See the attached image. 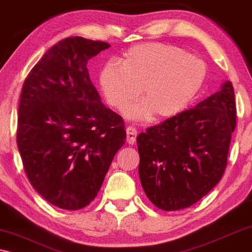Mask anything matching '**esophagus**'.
I'll list each match as a JSON object with an SVG mask.
<instances>
[{
	"mask_svg": "<svg viewBox=\"0 0 252 252\" xmlns=\"http://www.w3.org/2000/svg\"><path fill=\"white\" fill-rule=\"evenodd\" d=\"M126 136H127V142L129 144H133L136 141V136H137V130L134 128L133 126L127 127L126 129Z\"/></svg>",
	"mask_w": 252,
	"mask_h": 252,
	"instance_id": "34e87169",
	"label": "esophagus"
}]
</instances>
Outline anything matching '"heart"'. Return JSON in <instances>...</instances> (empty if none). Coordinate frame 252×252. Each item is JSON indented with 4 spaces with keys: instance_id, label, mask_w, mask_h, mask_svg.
<instances>
[{
    "instance_id": "heart-1",
    "label": "heart",
    "mask_w": 252,
    "mask_h": 252,
    "mask_svg": "<svg viewBox=\"0 0 252 252\" xmlns=\"http://www.w3.org/2000/svg\"><path fill=\"white\" fill-rule=\"evenodd\" d=\"M205 63L174 46L142 43L129 48L99 72V86L111 108L122 110L142 93L143 98L125 110L130 119L167 118L182 111L201 89ZM143 89L141 90L140 87Z\"/></svg>"
}]
</instances>
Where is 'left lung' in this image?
Wrapping results in <instances>:
<instances>
[{
  "label": "left lung",
  "mask_w": 252,
  "mask_h": 252,
  "mask_svg": "<svg viewBox=\"0 0 252 252\" xmlns=\"http://www.w3.org/2000/svg\"><path fill=\"white\" fill-rule=\"evenodd\" d=\"M235 126V94L227 81L195 108L139 134V175L150 202L178 211L204 197L225 173Z\"/></svg>",
  "instance_id": "obj_1"
}]
</instances>
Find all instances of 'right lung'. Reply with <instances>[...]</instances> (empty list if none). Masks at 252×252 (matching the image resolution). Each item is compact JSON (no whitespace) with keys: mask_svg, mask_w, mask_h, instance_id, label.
Here are the masks:
<instances>
[{"mask_svg":"<svg viewBox=\"0 0 252 252\" xmlns=\"http://www.w3.org/2000/svg\"><path fill=\"white\" fill-rule=\"evenodd\" d=\"M109 47L104 41L66 37L24 81L17 146L31 185L60 209L91 204L125 143V123L102 104L87 68V62Z\"/></svg>","mask_w":252,"mask_h":252,"instance_id":"1","label":"right lung"}]
</instances>
